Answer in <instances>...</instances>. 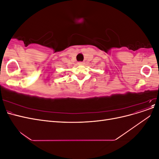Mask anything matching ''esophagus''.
Wrapping results in <instances>:
<instances>
[{
  "instance_id": "esophagus-1",
  "label": "esophagus",
  "mask_w": 159,
  "mask_h": 159,
  "mask_svg": "<svg viewBox=\"0 0 159 159\" xmlns=\"http://www.w3.org/2000/svg\"><path fill=\"white\" fill-rule=\"evenodd\" d=\"M78 64L79 65H84V61H79L78 62Z\"/></svg>"
}]
</instances>
